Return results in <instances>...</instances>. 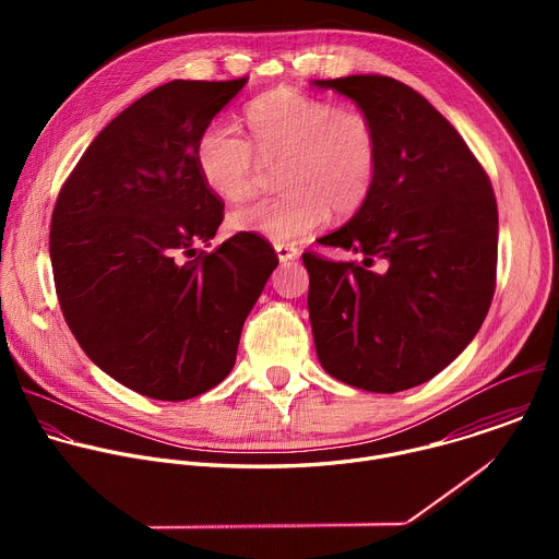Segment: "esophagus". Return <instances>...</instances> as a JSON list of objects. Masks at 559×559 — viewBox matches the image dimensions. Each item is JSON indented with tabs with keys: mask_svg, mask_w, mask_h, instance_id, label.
Wrapping results in <instances>:
<instances>
[{
	"mask_svg": "<svg viewBox=\"0 0 559 559\" xmlns=\"http://www.w3.org/2000/svg\"><path fill=\"white\" fill-rule=\"evenodd\" d=\"M274 250H276V257H278L281 263H287V261H292L298 254V248L289 246V243H276Z\"/></svg>",
	"mask_w": 559,
	"mask_h": 559,
	"instance_id": "esophagus-1",
	"label": "esophagus"
}]
</instances>
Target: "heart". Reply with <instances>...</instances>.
<instances>
[{"label":"heart","mask_w":559,"mask_h":559,"mask_svg":"<svg viewBox=\"0 0 559 559\" xmlns=\"http://www.w3.org/2000/svg\"><path fill=\"white\" fill-rule=\"evenodd\" d=\"M281 197L231 212L229 227L292 243L321 227L330 207L358 212L376 183L380 141L371 117L292 88L272 91L248 108V134L212 121L199 136L197 166L218 197L243 201L254 194L263 164H281Z\"/></svg>","instance_id":"1"}]
</instances>
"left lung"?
I'll use <instances>...</instances> for the list:
<instances>
[{
  "mask_svg": "<svg viewBox=\"0 0 559 559\" xmlns=\"http://www.w3.org/2000/svg\"><path fill=\"white\" fill-rule=\"evenodd\" d=\"M313 84L354 99L380 141L367 203L318 238L362 261L302 252L316 354L330 376L352 386L412 389L471 343L491 307L496 194L460 132L407 84L378 74Z\"/></svg>",
  "mask_w": 559,
  "mask_h": 559,
  "instance_id": "left-lung-1",
  "label": "left lung"
}]
</instances>
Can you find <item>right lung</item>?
<instances>
[{"instance_id": "add662e5", "label": "right lung", "mask_w": 559, "mask_h": 559, "mask_svg": "<svg viewBox=\"0 0 559 559\" xmlns=\"http://www.w3.org/2000/svg\"><path fill=\"white\" fill-rule=\"evenodd\" d=\"M248 84L158 86L117 115L63 181L50 261L66 323L88 358L154 401H188L234 367L278 257L238 231L212 252L223 201L197 166L214 115Z\"/></svg>"}]
</instances>
